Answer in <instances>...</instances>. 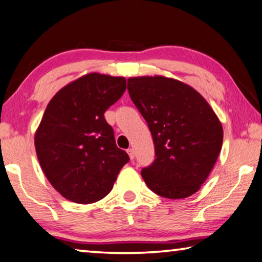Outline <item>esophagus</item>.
I'll list each match as a JSON object with an SVG mask.
<instances>
[{"instance_id": "1", "label": "esophagus", "mask_w": 262, "mask_h": 262, "mask_svg": "<svg viewBox=\"0 0 262 262\" xmlns=\"http://www.w3.org/2000/svg\"><path fill=\"white\" fill-rule=\"evenodd\" d=\"M127 154H128V157H130L131 160L135 159V151H134V148H128L127 149Z\"/></svg>"}]
</instances>
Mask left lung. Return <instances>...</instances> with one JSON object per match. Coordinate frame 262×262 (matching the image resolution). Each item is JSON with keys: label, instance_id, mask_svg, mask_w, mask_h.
I'll return each mask as SVG.
<instances>
[{"label": "left lung", "instance_id": "1", "mask_svg": "<svg viewBox=\"0 0 262 262\" xmlns=\"http://www.w3.org/2000/svg\"><path fill=\"white\" fill-rule=\"evenodd\" d=\"M127 91L156 147V160L141 170L145 183L166 199L195 194L222 149L223 126L215 111L190 85L162 75L130 78Z\"/></svg>", "mask_w": 262, "mask_h": 262}]
</instances>
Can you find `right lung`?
<instances>
[{
	"label": "right lung",
	"mask_w": 262,
	"mask_h": 262,
	"mask_svg": "<svg viewBox=\"0 0 262 262\" xmlns=\"http://www.w3.org/2000/svg\"><path fill=\"white\" fill-rule=\"evenodd\" d=\"M126 89V79L88 73L55 94L34 134L45 177L66 200L91 204L113 189L128 161L116 145L104 113Z\"/></svg>",
	"instance_id": "obj_1"
}]
</instances>
